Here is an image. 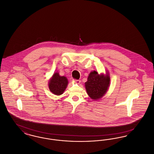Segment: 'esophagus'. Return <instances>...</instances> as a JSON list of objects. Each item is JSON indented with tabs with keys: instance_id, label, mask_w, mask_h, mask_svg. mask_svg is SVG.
<instances>
[{
	"instance_id": "1",
	"label": "esophagus",
	"mask_w": 154,
	"mask_h": 154,
	"mask_svg": "<svg viewBox=\"0 0 154 154\" xmlns=\"http://www.w3.org/2000/svg\"><path fill=\"white\" fill-rule=\"evenodd\" d=\"M74 82L75 84H79L81 82V80H74Z\"/></svg>"
}]
</instances>
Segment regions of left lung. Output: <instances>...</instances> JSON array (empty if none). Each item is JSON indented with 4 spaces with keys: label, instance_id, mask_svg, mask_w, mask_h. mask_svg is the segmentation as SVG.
Masks as SVG:
<instances>
[{
    "label": "left lung",
    "instance_id": "1",
    "mask_svg": "<svg viewBox=\"0 0 154 154\" xmlns=\"http://www.w3.org/2000/svg\"><path fill=\"white\" fill-rule=\"evenodd\" d=\"M110 76L108 72L105 75L103 73L99 74L94 70L89 74L85 86L89 96L97 100L106 94L110 87Z\"/></svg>",
    "mask_w": 154,
    "mask_h": 154
}]
</instances>
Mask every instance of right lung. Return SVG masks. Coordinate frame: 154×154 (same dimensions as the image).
Instances as JSON below:
<instances>
[{
  "label": "right lung",
  "mask_w": 154,
  "mask_h": 154,
  "mask_svg": "<svg viewBox=\"0 0 154 154\" xmlns=\"http://www.w3.org/2000/svg\"><path fill=\"white\" fill-rule=\"evenodd\" d=\"M68 84V80L66 77L60 76L58 72L53 74L49 81L48 87L50 91L56 95H62Z\"/></svg>",
  "instance_id": "1"
}]
</instances>
